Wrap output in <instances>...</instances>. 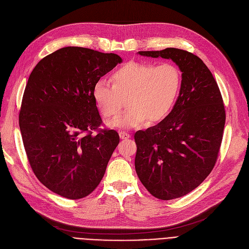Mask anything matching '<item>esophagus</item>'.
<instances>
[{
  "label": "esophagus",
  "mask_w": 249,
  "mask_h": 249,
  "mask_svg": "<svg viewBox=\"0 0 249 249\" xmlns=\"http://www.w3.org/2000/svg\"><path fill=\"white\" fill-rule=\"evenodd\" d=\"M119 136H120L121 139H128L130 137V135L127 132H125V131H120L119 132Z\"/></svg>",
  "instance_id": "1"
}]
</instances>
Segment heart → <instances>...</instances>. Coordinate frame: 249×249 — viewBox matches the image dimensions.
I'll use <instances>...</instances> for the list:
<instances>
[{"label": "heart", "mask_w": 249, "mask_h": 249, "mask_svg": "<svg viewBox=\"0 0 249 249\" xmlns=\"http://www.w3.org/2000/svg\"><path fill=\"white\" fill-rule=\"evenodd\" d=\"M113 84L98 80L93 87V98L106 119L120 113L128 97L125 113L109 122L111 127L132 128L147 119L154 123L163 120L177 102L181 74L177 65L163 62L158 65L130 61L112 74Z\"/></svg>", "instance_id": "b5f03b06"}]
</instances>
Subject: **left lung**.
Returning <instances> with one entry per match:
<instances>
[{
	"label": "left lung",
	"mask_w": 249,
	"mask_h": 249,
	"mask_svg": "<svg viewBox=\"0 0 249 249\" xmlns=\"http://www.w3.org/2000/svg\"><path fill=\"white\" fill-rule=\"evenodd\" d=\"M138 53L172 59L182 72L172 112L134 135L142 185L158 199L180 198L200 186L217 161L226 119L223 99L210 70L191 52L172 47Z\"/></svg>",
	"instance_id": "1"
}]
</instances>
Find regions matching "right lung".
<instances>
[{
	"mask_svg": "<svg viewBox=\"0 0 249 249\" xmlns=\"http://www.w3.org/2000/svg\"><path fill=\"white\" fill-rule=\"evenodd\" d=\"M121 62L115 53L69 46L42 58L28 78L19 114L25 151L39 181L61 197L93 192L120 141L115 130L99 128L93 87Z\"/></svg>",
	"mask_w": 249,
	"mask_h": 249,
	"instance_id": "add662e5",
	"label": "right lung"
}]
</instances>
